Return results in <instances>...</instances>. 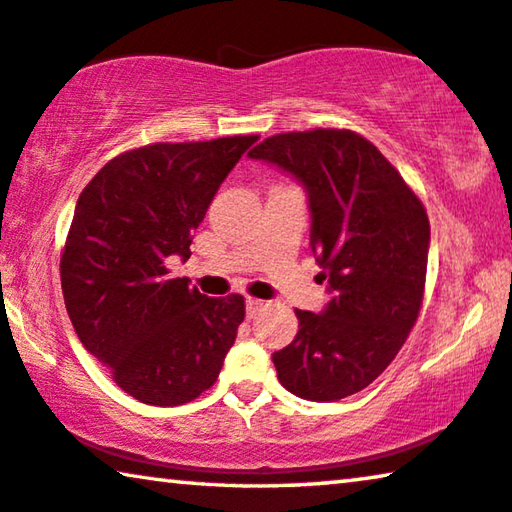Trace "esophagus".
Wrapping results in <instances>:
<instances>
[{"instance_id":"esophagus-1","label":"esophagus","mask_w":512,"mask_h":512,"mask_svg":"<svg viewBox=\"0 0 512 512\" xmlns=\"http://www.w3.org/2000/svg\"><path fill=\"white\" fill-rule=\"evenodd\" d=\"M244 307H247V316H249V318H256V316L261 314V311H263L265 302H261V300H254V298H249L247 302H244Z\"/></svg>"}]
</instances>
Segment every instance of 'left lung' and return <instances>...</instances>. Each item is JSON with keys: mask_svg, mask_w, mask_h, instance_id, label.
I'll use <instances>...</instances> for the list:
<instances>
[{"mask_svg": "<svg viewBox=\"0 0 512 512\" xmlns=\"http://www.w3.org/2000/svg\"><path fill=\"white\" fill-rule=\"evenodd\" d=\"M302 184L309 247L330 300L295 309L298 335L272 353L279 383L309 402L367 388L395 360L425 291L429 221L416 194L353 131L279 133L249 152Z\"/></svg>", "mask_w": 512, "mask_h": 512, "instance_id": "8db88e82", "label": "left lung"}]
</instances>
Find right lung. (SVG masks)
<instances>
[{"label": "right lung", "instance_id": "1", "mask_svg": "<svg viewBox=\"0 0 512 512\" xmlns=\"http://www.w3.org/2000/svg\"><path fill=\"white\" fill-rule=\"evenodd\" d=\"M258 136L157 143L108 161L83 189L59 263L83 346L133 399L177 406L217 381L244 321L242 295L207 298L187 277L194 231Z\"/></svg>", "mask_w": 512, "mask_h": 512}]
</instances>
